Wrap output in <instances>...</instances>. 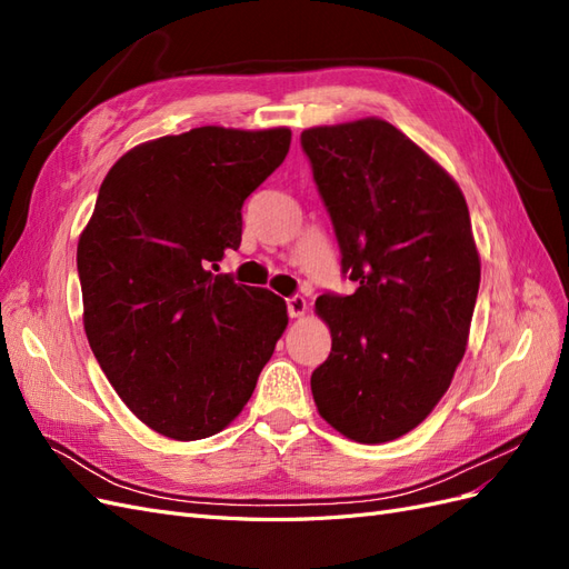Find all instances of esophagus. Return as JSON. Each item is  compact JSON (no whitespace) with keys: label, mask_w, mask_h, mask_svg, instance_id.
<instances>
[{"label":"esophagus","mask_w":569,"mask_h":569,"mask_svg":"<svg viewBox=\"0 0 569 569\" xmlns=\"http://www.w3.org/2000/svg\"><path fill=\"white\" fill-rule=\"evenodd\" d=\"M306 308H308V303H306V299L301 295H295V297L287 299V313L291 318H301L306 313Z\"/></svg>","instance_id":"34e87169"}]
</instances>
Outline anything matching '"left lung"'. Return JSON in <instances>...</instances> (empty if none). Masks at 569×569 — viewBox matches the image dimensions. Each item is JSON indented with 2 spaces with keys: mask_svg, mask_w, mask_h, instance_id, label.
<instances>
[{
  "mask_svg": "<svg viewBox=\"0 0 569 569\" xmlns=\"http://www.w3.org/2000/svg\"><path fill=\"white\" fill-rule=\"evenodd\" d=\"M353 295L325 291L332 351L311 375L320 416L360 443L418 427L468 343L479 253L460 187L387 120L301 132Z\"/></svg>",
  "mask_w": 569,
  "mask_h": 569,
  "instance_id": "1",
  "label": "left lung"
}]
</instances>
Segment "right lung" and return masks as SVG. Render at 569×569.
<instances>
[{"label": "right lung", "instance_id": "add662e5", "mask_svg": "<svg viewBox=\"0 0 569 569\" xmlns=\"http://www.w3.org/2000/svg\"><path fill=\"white\" fill-rule=\"evenodd\" d=\"M287 128H194L130 149L78 242L84 332L123 403L178 441L226 429L287 327V303L216 274L242 206L278 168Z\"/></svg>", "mask_w": 569, "mask_h": 569}]
</instances>
